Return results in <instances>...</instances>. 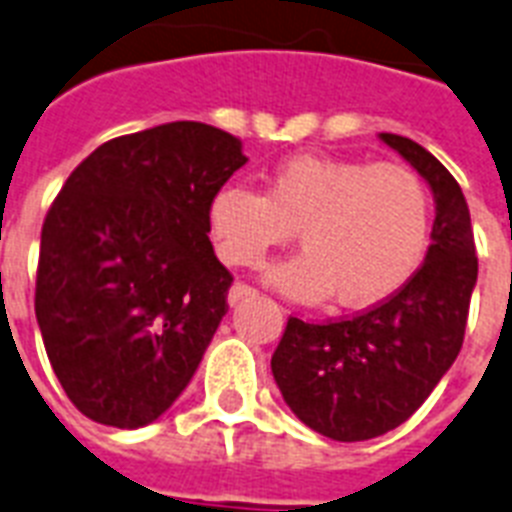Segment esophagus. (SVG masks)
<instances>
[{
	"instance_id": "esophagus-1",
	"label": "esophagus",
	"mask_w": 512,
	"mask_h": 512,
	"mask_svg": "<svg viewBox=\"0 0 512 512\" xmlns=\"http://www.w3.org/2000/svg\"><path fill=\"white\" fill-rule=\"evenodd\" d=\"M255 294H257L255 286H249V284H244V281H239V284H234L231 289H228V302H231V305H239L242 299L255 297Z\"/></svg>"
}]
</instances>
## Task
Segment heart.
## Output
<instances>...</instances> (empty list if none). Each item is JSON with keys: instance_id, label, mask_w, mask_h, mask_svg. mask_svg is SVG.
<instances>
[{"instance_id": "heart-1", "label": "heart", "mask_w": 512, "mask_h": 512, "mask_svg": "<svg viewBox=\"0 0 512 512\" xmlns=\"http://www.w3.org/2000/svg\"><path fill=\"white\" fill-rule=\"evenodd\" d=\"M431 202L405 162L294 155L265 178V191L223 186L210 205V234L223 263L260 268L299 231L305 255L270 276L302 299L371 307L392 297L421 265Z\"/></svg>"}]
</instances>
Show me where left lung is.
<instances>
[{"mask_svg":"<svg viewBox=\"0 0 512 512\" xmlns=\"http://www.w3.org/2000/svg\"><path fill=\"white\" fill-rule=\"evenodd\" d=\"M436 199L431 247L405 284L339 321L289 318L270 357L286 405L336 442H365L397 429L426 402L463 347L479 276L471 213L460 184L413 139L381 134Z\"/></svg>","mask_w":512,"mask_h":512,"instance_id":"1","label":"left lung"}]
</instances>
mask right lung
Returning a JSON list of instances; mask_svg holds the SVG:
<instances>
[{
  "label": "right lung",
  "mask_w": 512,
  "mask_h": 512,
  "mask_svg": "<svg viewBox=\"0 0 512 512\" xmlns=\"http://www.w3.org/2000/svg\"><path fill=\"white\" fill-rule=\"evenodd\" d=\"M244 162L236 136L176 120L105 141L62 184L41 228L36 321L86 418L139 429L191 381L234 284L210 205Z\"/></svg>",
  "instance_id": "right-lung-1"
}]
</instances>
